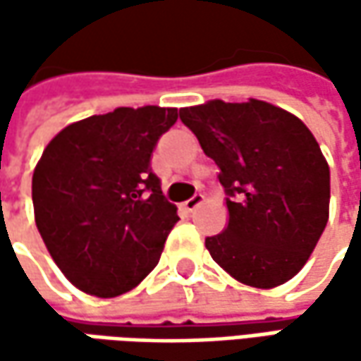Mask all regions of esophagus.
Returning <instances> with one entry per match:
<instances>
[{
    "label": "esophagus",
    "instance_id": "obj_1",
    "mask_svg": "<svg viewBox=\"0 0 361 361\" xmlns=\"http://www.w3.org/2000/svg\"><path fill=\"white\" fill-rule=\"evenodd\" d=\"M202 199H204V197H202L201 192H197V195H192V197H190V199H188V201L183 202V207H185V209H187L188 213H192V211H195V209H197V207H199V204H201Z\"/></svg>",
    "mask_w": 361,
    "mask_h": 361
}]
</instances>
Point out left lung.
Listing matches in <instances>:
<instances>
[{"instance_id": "obj_1", "label": "left lung", "mask_w": 361, "mask_h": 361, "mask_svg": "<svg viewBox=\"0 0 361 361\" xmlns=\"http://www.w3.org/2000/svg\"><path fill=\"white\" fill-rule=\"evenodd\" d=\"M219 166L229 225L204 245L237 281L269 289L310 259L329 215V166L310 128L277 106L213 100L180 110Z\"/></svg>"}]
</instances>
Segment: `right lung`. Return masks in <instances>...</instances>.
Segmentation results:
<instances>
[{"label":"right lung","instance_id":"1","mask_svg":"<svg viewBox=\"0 0 361 361\" xmlns=\"http://www.w3.org/2000/svg\"><path fill=\"white\" fill-rule=\"evenodd\" d=\"M176 108H116L66 126L32 178L35 225L78 289L116 298L157 267L176 207L150 169Z\"/></svg>","mask_w":361,"mask_h":361}]
</instances>
